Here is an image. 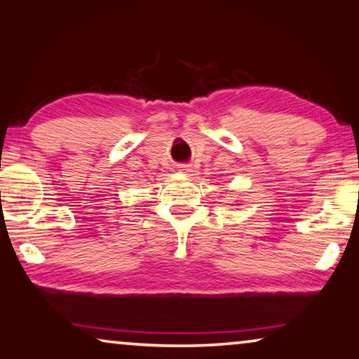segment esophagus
Listing matches in <instances>:
<instances>
[{
  "instance_id": "esophagus-1",
  "label": "esophagus",
  "mask_w": 359,
  "mask_h": 359,
  "mask_svg": "<svg viewBox=\"0 0 359 359\" xmlns=\"http://www.w3.org/2000/svg\"><path fill=\"white\" fill-rule=\"evenodd\" d=\"M177 170L182 172V174H189V172H192V165H189V164H177Z\"/></svg>"
}]
</instances>
